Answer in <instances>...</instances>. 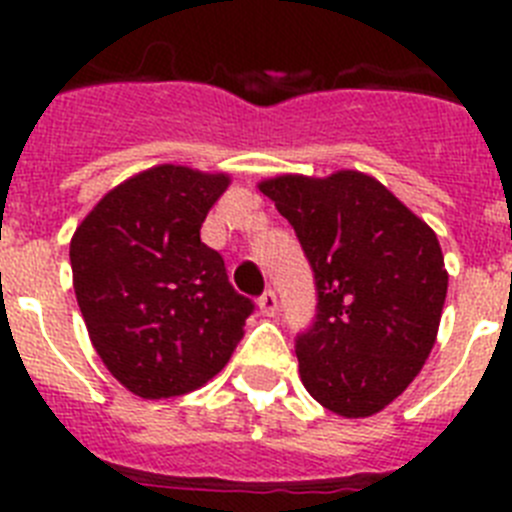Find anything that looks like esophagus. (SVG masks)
<instances>
[{"instance_id":"34e87169","label":"esophagus","mask_w":512,"mask_h":512,"mask_svg":"<svg viewBox=\"0 0 512 512\" xmlns=\"http://www.w3.org/2000/svg\"><path fill=\"white\" fill-rule=\"evenodd\" d=\"M259 310L264 312L266 318H274L279 310V300H277V292L274 289H266L264 295L259 297Z\"/></svg>"}]
</instances>
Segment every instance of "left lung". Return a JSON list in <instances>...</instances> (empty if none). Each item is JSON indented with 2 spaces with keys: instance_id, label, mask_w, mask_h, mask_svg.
Listing matches in <instances>:
<instances>
[{
  "instance_id": "8db88e82",
  "label": "left lung",
  "mask_w": 512,
  "mask_h": 512,
  "mask_svg": "<svg viewBox=\"0 0 512 512\" xmlns=\"http://www.w3.org/2000/svg\"><path fill=\"white\" fill-rule=\"evenodd\" d=\"M259 189L295 228L315 279V320L295 338L305 390L343 418L379 413L436 343L449 287L436 233L359 171Z\"/></svg>"
}]
</instances>
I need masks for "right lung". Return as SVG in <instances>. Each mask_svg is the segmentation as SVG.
<instances>
[{
    "label": "right lung",
    "mask_w": 512,
    "mask_h": 512,
    "mask_svg": "<svg viewBox=\"0 0 512 512\" xmlns=\"http://www.w3.org/2000/svg\"><path fill=\"white\" fill-rule=\"evenodd\" d=\"M225 174L153 166L97 202L71 238L89 338L112 377L158 400L200 390L243 338L253 302L238 295L200 228Z\"/></svg>",
    "instance_id": "1"
}]
</instances>
